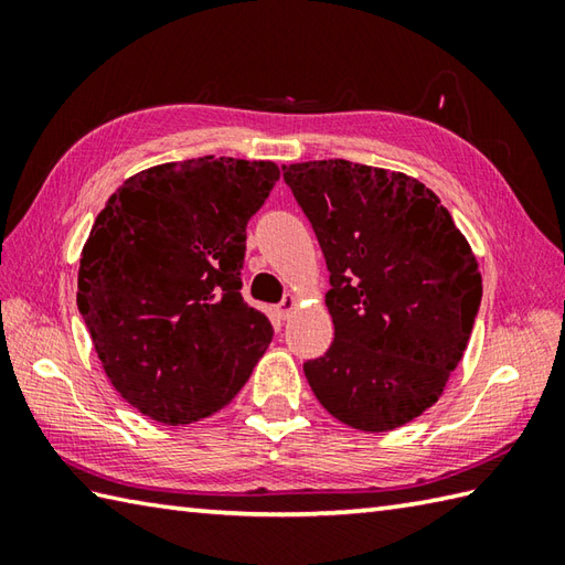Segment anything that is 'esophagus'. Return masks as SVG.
<instances>
[{"label": "esophagus", "mask_w": 565, "mask_h": 565, "mask_svg": "<svg viewBox=\"0 0 565 565\" xmlns=\"http://www.w3.org/2000/svg\"><path fill=\"white\" fill-rule=\"evenodd\" d=\"M296 306H298V298H296V296H286L284 301H281L279 306H276V313H279V318L286 320V318H289V316L294 313Z\"/></svg>", "instance_id": "esophagus-1"}]
</instances>
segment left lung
Returning a JSON list of instances; mask_svg holds the SVG:
<instances>
[{
	"label": "left lung",
	"mask_w": 565,
	"mask_h": 565,
	"mask_svg": "<svg viewBox=\"0 0 565 565\" xmlns=\"http://www.w3.org/2000/svg\"><path fill=\"white\" fill-rule=\"evenodd\" d=\"M330 271L334 340L306 362L316 398L362 431L403 427L461 362L483 284L451 213L423 182L347 160L284 164Z\"/></svg>",
	"instance_id": "obj_1"
}]
</instances>
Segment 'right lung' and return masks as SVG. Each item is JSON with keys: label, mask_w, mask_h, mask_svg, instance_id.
I'll return each mask as SVG.
<instances>
[{"label": "right lung", "mask_w": 565, "mask_h": 565, "mask_svg": "<svg viewBox=\"0 0 565 565\" xmlns=\"http://www.w3.org/2000/svg\"><path fill=\"white\" fill-rule=\"evenodd\" d=\"M279 179L264 160L142 170L116 189L82 247L77 308L106 376L164 425L218 413L271 342L245 303L247 221Z\"/></svg>", "instance_id": "1"}]
</instances>
